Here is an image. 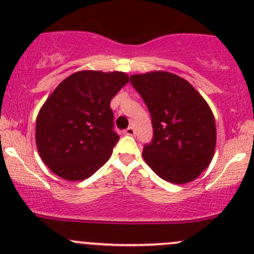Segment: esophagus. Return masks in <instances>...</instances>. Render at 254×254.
I'll use <instances>...</instances> for the list:
<instances>
[{
    "instance_id": "obj_1",
    "label": "esophagus",
    "mask_w": 254,
    "mask_h": 254,
    "mask_svg": "<svg viewBox=\"0 0 254 254\" xmlns=\"http://www.w3.org/2000/svg\"><path fill=\"white\" fill-rule=\"evenodd\" d=\"M125 135H129V136H134L135 135V129L132 127H129L127 129L124 130Z\"/></svg>"
}]
</instances>
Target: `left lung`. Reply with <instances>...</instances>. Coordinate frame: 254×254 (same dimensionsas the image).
Here are the masks:
<instances>
[{
	"instance_id": "obj_1",
	"label": "left lung",
	"mask_w": 254,
	"mask_h": 254,
	"mask_svg": "<svg viewBox=\"0 0 254 254\" xmlns=\"http://www.w3.org/2000/svg\"><path fill=\"white\" fill-rule=\"evenodd\" d=\"M147 106L153 136L142 157L171 183L193 181L211 162L216 127L211 109L193 86L175 73L156 71L130 76Z\"/></svg>"
}]
</instances>
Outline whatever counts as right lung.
<instances>
[{"label":"right lung","instance_id":"obj_1","mask_svg":"<svg viewBox=\"0 0 254 254\" xmlns=\"http://www.w3.org/2000/svg\"><path fill=\"white\" fill-rule=\"evenodd\" d=\"M127 81L124 72L79 71L50 94L38 114L35 140L56 176L82 181L109 160L119 140L111 101Z\"/></svg>","mask_w":254,"mask_h":254}]
</instances>
